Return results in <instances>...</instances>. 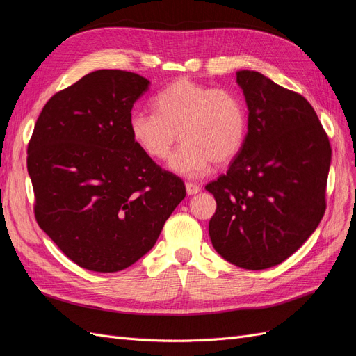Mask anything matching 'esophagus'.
Segmentation results:
<instances>
[{
    "mask_svg": "<svg viewBox=\"0 0 356 356\" xmlns=\"http://www.w3.org/2000/svg\"><path fill=\"white\" fill-rule=\"evenodd\" d=\"M186 190H187L188 196H193V195H197V193L200 191V187L193 184V182H186Z\"/></svg>",
    "mask_w": 356,
    "mask_h": 356,
    "instance_id": "1",
    "label": "esophagus"
}]
</instances>
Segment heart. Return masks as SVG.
I'll return each mask as SVG.
<instances>
[{
  "label": "heart",
  "mask_w": 356,
  "mask_h": 356,
  "mask_svg": "<svg viewBox=\"0 0 356 356\" xmlns=\"http://www.w3.org/2000/svg\"><path fill=\"white\" fill-rule=\"evenodd\" d=\"M154 114L135 113L129 120L134 143L153 160L172 156V170L200 177L213 165H227L239 154L246 135L242 99L227 89H213L190 79H177L159 92Z\"/></svg>",
  "instance_id": "obj_1"
}]
</instances>
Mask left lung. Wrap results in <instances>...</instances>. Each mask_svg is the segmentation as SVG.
Listing matches in <instances>:
<instances>
[{
  "label": "left lung",
  "instance_id": "8db88e82",
  "mask_svg": "<svg viewBox=\"0 0 356 356\" xmlns=\"http://www.w3.org/2000/svg\"><path fill=\"white\" fill-rule=\"evenodd\" d=\"M236 81L248 134L227 174L204 187L217 200L209 236L224 260L263 270L293 255L324 217L331 145L300 93L257 71H238Z\"/></svg>",
  "mask_w": 356,
  "mask_h": 356
}]
</instances>
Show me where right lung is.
Instances as JSON below:
<instances>
[{"instance_id": "obj_1", "label": "right lung", "mask_w": 356, "mask_h": 356, "mask_svg": "<svg viewBox=\"0 0 356 356\" xmlns=\"http://www.w3.org/2000/svg\"><path fill=\"white\" fill-rule=\"evenodd\" d=\"M148 84L120 70L84 75L47 101L28 144L35 220L92 272L136 263L186 197L182 179L145 156L129 129Z\"/></svg>"}]
</instances>
